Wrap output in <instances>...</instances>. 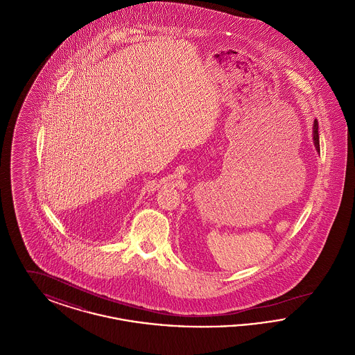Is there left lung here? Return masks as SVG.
<instances>
[{
	"label": "left lung",
	"instance_id": "obj_1",
	"mask_svg": "<svg viewBox=\"0 0 355 355\" xmlns=\"http://www.w3.org/2000/svg\"><path fill=\"white\" fill-rule=\"evenodd\" d=\"M313 142H314L315 150L320 153V135H318V121L317 119L313 123Z\"/></svg>",
	"mask_w": 355,
	"mask_h": 355
}]
</instances>
